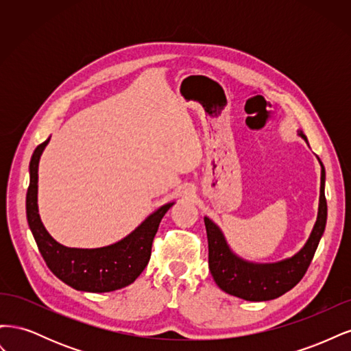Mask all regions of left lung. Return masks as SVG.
<instances>
[{"mask_svg":"<svg viewBox=\"0 0 351 351\" xmlns=\"http://www.w3.org/2000/svg\"><path fill=\"white\" fill-rule=\"evenodd\" d=\"M299 134L307 142L306 136ZM321 169V196L317 219L304 247L293 258L277 263H252L236 256L221 230L205 217L209 247V269L221 290L249 302H267L290 291L299 282L313 259L326 224L325 168Z\"/></svg>","mask_w":351,"mask_h":351,"instance_id":"8db88e82","label":"left lung"}]
</instances>
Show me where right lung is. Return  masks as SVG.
I'll use <instances>...</instances> for the list:
<instances>
[{
    "label": "right lung",
    "mask_w": 351,
    "mask_h": 351,
    "mask_svg": "<svg viewBox=\"0 0 351 351\" xmlns=\"http://www.w3.org/2000/svg\"><path fill=\"white\" fill-rule=\"evenodd\" d=\"M49 137L40 143L30 159V183L26 195V215L42 258L51 272L73 289L89 293H107L132 284L151 259L152 241L167 204L147 217L129 236L111 246L98 249L66 247L49 236L38 212V165Z\"/></svg>",
    "instance_id": "obj_1"
}]
</instances>
